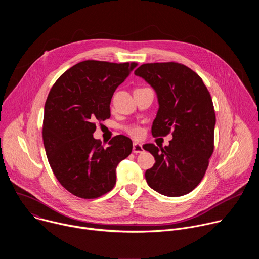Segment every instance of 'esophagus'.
Returning a JSON list of instances; mask_svg holds the SVG:
<instances>
[{
  "mask_svg": "<svg viewBox=\"0 0 259 259\" xmlns=\"http://www.w3.org/2000/svg\"><path fill=\"white\" fill-rule=\"evenodd\" d=\"M133 153L134 154H140L143 152V147H142V144L138 143V142H134L133 143Z\"/></svg>",
  "mask_w": 259,
  "mask_h": 259,
  "instance_id": "esophagus-1",
  "label": "esophagus"
}]
</instances>
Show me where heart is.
I'll list each match as a JSON object with an SVG mask.
<instances>
[{
  "label": "heart",
  "instance_id": "b5f03b06",
  "mask_svg": "<svg viewBox=\"0 0 259 259\" xmlns=\"http://www.w3.org/2000/svg\"><path fill=\"white\" fill-rule=\"evenodd\" d=\"M125 131H126L129 135H131L132 137H134V138H139V137H141V135H142V130H141V128H140L139 126H136V125H132V126H127V127H125Z\"/></svg>",
  "mask_w": 259,
  "mask_h": 259
}]
</instances>
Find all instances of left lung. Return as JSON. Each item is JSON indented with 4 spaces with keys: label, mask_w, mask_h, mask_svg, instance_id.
<instances>
[{
    "label": "left lung",
    "mask_w": 259,
    "mask_h": 259,
    "mask_svg": "<svg viewBox=\"0 0 259 259\" xmlns=\"http://www.w3.org/2000/svg\"><path fill=\"white\" fill-rule=\"evenodd\" d=\"M134 73L158 95L153 135L172 132L173 136L165 147L143 145L156 160L145 171L146 182L167 197L187 195L203 179L214 150L216 118L211 95L198 73L178 62L144 63Z\"/></svg>",
    "instance_id": "1"
}]
</instances>
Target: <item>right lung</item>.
Wrapping results in <instances>:
<instances>
[{"instance_id": "1", "label": "right lung", "mask_w": 259, "mask_h": 259, "mask_svg": "<svg viewBox=\"0 0 259 259\" xmlns=\"http://www.w3.org/2000/svg\"><path fill=\"white\" fill-rule=\"evenodd\" d=\"M137 66L85 60L71 66L52 86L43 121V141L50 167L73 196L96 199L113 190L116 168L132 152V141L117 135L101 145L93 137L96 122L109 119L114 92Z\"/></svg>"}]
</instances>
